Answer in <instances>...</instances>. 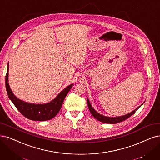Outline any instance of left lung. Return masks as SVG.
I'll return each mask as SVG.
<instances>
[{
	"mask_svg": "<svg viewBox=\"0 0 160 160\" xmlns=\"http://www.w3.org/2000/svg\"><path fill=\"white\" fill-rule=\"evenodd\" d=\"M87 104H88V109H89V110H90L91 114L92 115V116L94 118H96L97 120L101 121V122L110 123V124H116V123L121 122V121H125L127 118H129V117H131L132 114L135 113L137 112V110L138 109V108L143 104H142L139 107L136 108L135 110H133L132 112H131V113H129L128 114L125 115V116H119V117H112V118H111V117H107V116H102V115H101V114L98 113V112H96L94 108H92V106H91L90 102H89L88 98H87Z\"/></svg>",
	"mask_w": 160,
	"mask_h": 160,
	"instance_id": "1",
	"label": "left lung"
}]
</instances>
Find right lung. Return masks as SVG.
<instances>
[{"label":"right lung","mask_w":160,"mask_h":160,"mask_svg":"<svg viewBox=\"0 0 160 160\" xmlns=\"http://www.w3.org/2000/svg\"><path fill=\"white\" fill-rule=\"evenodd\" d=\"M8 69L9 64L8 63L7 72L5 78L6 91L10 100L13 102L18 110L24 117L33 121H47L52 119L58 114L62 108L63 100L72 87L73 84L69 85L63 89L53 100L48 103L42 104H30L18 98L11 91L8 83Z\"/></svg>","instance_id":"1"}]
</instances>
